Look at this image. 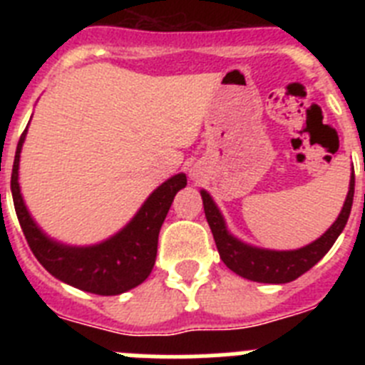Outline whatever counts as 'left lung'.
Wrapping results in <instances>:
<instances>
[{"mask_svg":"<svg viewBox=\"0 0 365 365\" xmlns=\"http://www.w3.org/2000/svg\"><path fill=\"white\" fill-rule=\"evenodd\" d=\"M353 195L354 172L351 173L349 192H347L346 202L341 206L340 215L325 230V234H322L318 240L305 245V247L296 248V250H270V248H259L254 247V245H248L245 241L237 240L235 235H232L228 232L221 210L217 208L210 193L206 190H201L206 221L210 225L215 247H217L222 263L241 278L257 283L294 282L302 274L312 269L329 252V248L333 247L334 241L338 240V235L346 228V222L351 214V206H353Z\"/></svg>","mask_w":365,"mask_h":365,"instance_id":"obj_1","label":"left lung"}]
</instances>
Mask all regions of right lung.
I'll return each instance as SVG.
<instances>
[{"label":"right lung","instance_id":"1","mask_svg":"<svg viewBox=\"0 0 365 365\" xmlns=\"http://www.w3.org/2000/svg\"><path fill=\"white\" fill-rule=\"evenodd\" d=\"M25 137L27 128L16 148L11 190L25 240L43 269L60 282L91 294L115 296L140 285L155 265L159 232L173 197L186 186L185 173H177L155 188L133 219L115 235L102 243L73 247L45 234L25 206L18 182L19 155Z\"/></svg>","mask_w":365,"mask_h":365}]
</instances>
